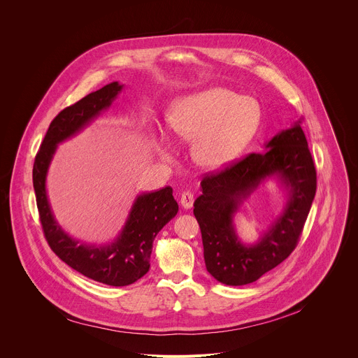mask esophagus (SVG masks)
I'll return each mask as SVG.
<instances>
[{
  "instance_id": "1",
  "label": "esophagus",
  "mask_w": 358,
  "mask_h": 358,
  "mask_svg": "<svg viewBox=\"0 0 358 358\" xmlns=\"http://www.w3.org/2000/svg\"><path fill=\"white\" fill-rule=\"evenodd\" d=\"M180 202L184 210H189L192 207L194 203V194L191 191H184L181 194V198H180Z\"/></svg>"
}]
</instances>
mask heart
<instances>
[{
	"label": "heart",
	"mask_w": 358,
	"mask_h": 358,
	"mask_svg": "<svg viewBox=\"0 0 358 358\" xmlns=\"http://www.w3.org/2000/svg\"><path fill=\"white\" fill-rule=\"evenodd\" d=\"M259 105L227 87H210L185 96L167 112V126L180 140L191 141V157L206 170H218L232 163L257 133ZM163 157L170 156L166 136H157Z\"/></svg>",
	"instance_id": "b5f03b06"
}]
</instances>
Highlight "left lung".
I'll use <instances>...</instances> for the list:
<instances>
[{"label": "left lung", "instance_id": "obj_1", "mask_svg": "<svg viewBox=\"0 0 358 358\" xmlns=\"http://www.w3.org/2000/svg\"><path fill=\"white\" fill-rule=\"evenodd\" d=\"M297 120L279 131L264 152H252L221 173L201 181L194 202L207 271L221 283L242 286L258 280L282 264L297 245L316 194V169L308 140ZM273 178L284 188L282 213L253 245L240 242L233 217L264 180Z\"/></svg>", "mask_w": 358, "mask_h": 358}]
</instances>
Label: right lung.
<instances>
[{
	"mask_svg": "<svg viewBox=\"0 0 358 358\" xmlns=\"http://www.w3.org/2000/svg\"><path fill=\"white\" fill-rule=\"evenodd\" d=\"M122 89L123 85L112 82L64 109L49 124L32 170L39 220L50 249L72 269L109 286L131 285L148 272L152 241L178 213L173 188L137 195L117 238L108 245H92L73 239L57 222L46 194V174L58 144L109 109Z\"/></svg>",
	"mask_w": 358,
	"mask_h": 358,
	"instance_id": "add662e5",
	"label": "right lung"
}]
</instances>
